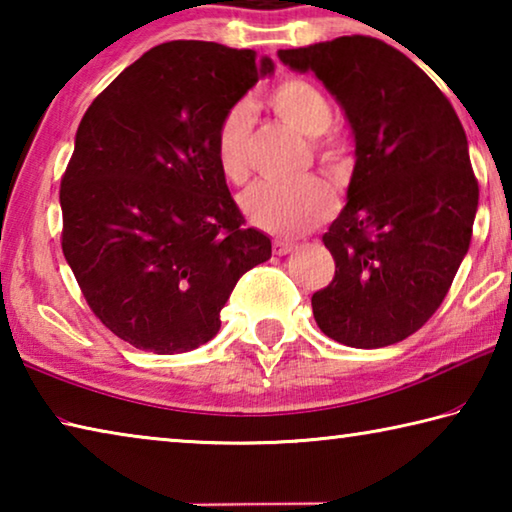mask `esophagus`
<instances>
[{"instance_id":"34e87169","label":"esophagus","mask_w":512,"mask_h":512,"mask_svg":"<svg viewBox=\"0 0 512 512\" xmlns=\"http://www.w3.org/2000/svg\"><path fill=\"white\" fill-rule=\"evenodd\" d=\"M293 250H296V244H291V241H282V239H277V241H273V253L275 255H289V253H293Z\"/></svg>"}]
</instances>
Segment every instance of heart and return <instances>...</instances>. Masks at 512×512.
Here are the masks:
<instances>
[{
  "label": "heart",
  "instance_id": "obj_1",
  "mask_svg": "<svg viewBox=\"0 0 512 512\" xmlns=\"http://www.w3.org/2000/svg\"><path fill=\"white\" fill-rule=\"evenodd\" d=\"M268 106L284 124L314 140V153L327 173L341 176L348 162V144L341 135L329 131L334 108L323 90L305 79H287L268 92ZM253 126L255 108L248 101L232 103L216 126V164L235 185L248 178ZM241 212L268 235L300 237L332 216L334 196L318 178H307L298 185L257 183L241 196Z\"/></svg>",
  "mask_w": 512,
  "mask_h": 512
}]
</instances>
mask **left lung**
I'll return each instance as SVG.
<instances>
[{"label": "left lung", "mask_w": 512, "mask_h": 512, "mask_svg": "<svg viewBox=\"0 0 512 512\" xmlns=\"http://www.w3.org/2000/svg\"><path fill=\"white\" fill-rule=\"evenodd\" d=\"M277 56L314 72L354 137L348 203L323 235L334 280L311 296L320 332L361 350L404 341L445 300L470 248L479 185L461 121L411 58L377 38Z\"/></svg>", "instance_id": "left-lung-1"}]
</instances>
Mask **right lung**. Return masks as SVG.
<instances>
[{
  "instance_id": "obj_1",
  "label": "right lung",
  "mask_w": 512,
  "mask_h": 512,
  "mask_svg": "<svg viewBox=\"0 0 512 512\" xmlns=\"http://www.w3.org/2000/svg\"><path fill=\"white\" fill-rule=\"evenodd\" d=\"M273 69L250 49L164 42L81 119L60 183L63 253L90 309L137 350L212 341L239 277L271 259V239L244 228L214 133Z\"/></svg>"
}]
</instances>
